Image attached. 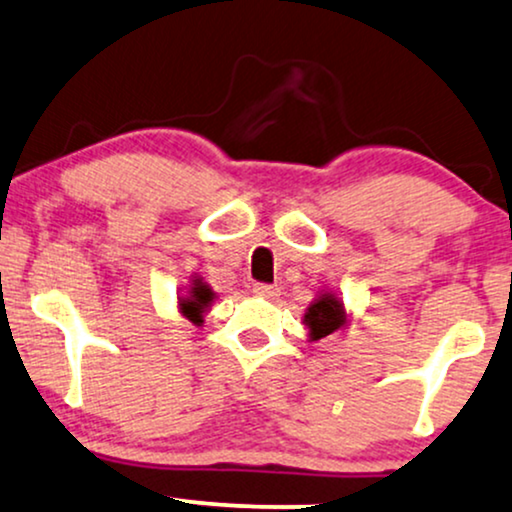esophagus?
<instances>
[{
  "label": "esophagus",
  "instance_id": "34e87169",
  "mask_svg": "<svg viewBox=\"0 0 512 512\" xmlns=\"http://www.w3.org/2000/svg\"><path fill=\"white\" fill-rule=\"evenodd\" d=\"M252 293L257 297H264V300H274L278 295V288L269 286V283H255V286H252Z\"/></svg>",
  "mask_w": 512,
  "mask_h": 512
}]
</instances>
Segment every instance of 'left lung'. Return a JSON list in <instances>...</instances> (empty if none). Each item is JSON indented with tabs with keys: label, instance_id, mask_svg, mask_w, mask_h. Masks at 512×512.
I'll return each mask as SVG.
<instances>
[{
	"label": "left lung",
	"instance_id": "obj_1",
	"mask_svg": "<svg viewBox=\"0 0 512 512\" xmlns=\"http://www.w3.org/2000/svg\"><path fill=\"white\" fill-rule=\"evenodd\" d=\"M342 321H345V312H342L340 300H335L333 295L319 297V300L309 307V312L304 314V323H307L309 331H312L314 340L326 338V335L338 331Z\"/></svg>",
	"mask_w": 512,
	"mask_h": 512
}]
</instances>
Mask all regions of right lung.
Instances as JSON below:
<instances>
[{
	"instance_id": "add662e5",
	"label": "right lung",
	"mask_w": 512,
	"mask_h": 512,
	"mask_svg": "<svg viewBox=\"0 0 512 512\" xmlns=\"http://www.w3.org/2000/svg\"><path fill=\"white\" fill-rule=\"evenodd\" d=\"M210 300H212V290L198 281L196 286L191 288L189 297H181V309H184V314L189 316L193 323H200V314H203V309L208 307Z\"/></svg>"
}]
</instances>
